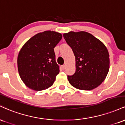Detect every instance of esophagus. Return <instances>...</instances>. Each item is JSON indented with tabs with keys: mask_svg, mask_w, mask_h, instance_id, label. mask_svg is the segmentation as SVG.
<instances>
[{
	"mask_svg": "<svg viewBox=\"0 0 125 125\" xmlns=\"http://www.w3.org/2000/svg\"><path fill=\"white\" fill-rule=\"evenodd\" d=\"M62 69H66V65H64H64H62Z\"/></svg>",
	"mask_w": 125,
	"mask_h": 125,
	"instance_id": "obj_1",
	"label": "esophagus"
}]
</instances>
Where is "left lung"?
<instances>
[{"label": "left lung", "mask_w": 125, "mask_h": 125, "mask_svg": "<svg viewBox=\"0 0 125 125\" xmlns=\"http://www.w3.org/2000/svg\"><path fill=\"white\" fill-rule=\"evenodd\" d=\"M64 39L72 49L76 60V72L67 79L80 90H90L105 79L109 69V54L105 45L86 31H70Z\"/></svg>", "instance_id": "left-lung-1"}]
</instances>
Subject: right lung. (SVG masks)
Returning <instances> with one entry per match:
<instances>
[{"instance_id": "1", "label": "right lung", "mask_w": 125, "mask_h": 125, "mask_svg": "<svg viewBox=\"0 0 125 125\" xmlns=\"http://www.w3.org/2000/svg\"><path fill=\"white\" fill-rule=\"evenodd\" d=\"M62 38L60 33L44 31L23 46L18 54V68L21 79L29 88L40 91L53 84L59 73L54 48Z\"/></svg>"}]
</instances>
